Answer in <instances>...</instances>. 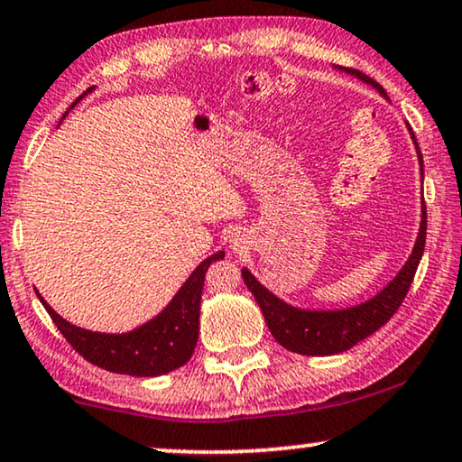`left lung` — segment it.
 <instances>
[{
  "label": "left lung",
  "instance_id": "8db88e82",
  "mask_svg": "<svg viewBox=\"0 0 462 462\" xmlns=\"http://www.w3.org/2000/svg\"><path fill=\"white\" fill-rule=\"evenodd\" d=\"M353 74H356L361 80L369 82L371 87H375L377 91L385 95L383 88L377 85L374 79H369L367 74H363L359 70H353ZM412 139H415V134H412ZM417 153L423 174V157L421 151H419V144ZM425 236H428V209H425L423 201L421 230H419L415 249H412L407 265L398 272L396 278L392 280L377 297L363 302L359 307L342 309V311H302V309H294L291 305H286V302H282L278 297H273L267 288L261 286L259 282L253 278L249 270H243V280L253 292L254 300L259 302L272 336L286 350L309 356L338 355L344 353V350L353 348L356 342L365 340L367 336L377 332V329L385 326L392 315L398 311V307L402 305L404 297H407L412 278H415L419 261L423 257Z\"/></svg>",
  "mask_w": 462,
  "mask_h": 462
}]
</instances>
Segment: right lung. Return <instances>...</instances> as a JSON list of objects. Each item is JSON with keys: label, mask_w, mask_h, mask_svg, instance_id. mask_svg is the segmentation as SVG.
<instances>
[{"label": "right lung", "mask_w": 462, "mask_h": 462, "mask_svg": "<svg viewBox=\"0 0 462 462\" xmlns=\"http://www.w3.org/2000/svg\"><path fill=\"white\" fill-rule=\"evenodd\" d=\"M80 99L82 95L72 103V107ZM217 259H224V253H216L209 259H205L192 272L190 278L184 282V286L178 291L174 300L155 319H151L130 334H97L77 328L66 319H61L41 299V294H37V297L43 302L55 328L60 329L61 336L82 359H87L91 365H97L101 369L112 371V374L155 377L182 367L192 356V350H195L199 338V311H201L205 272Z\"/></svg>", "instance_id": "add662e5"}]
</instances>
